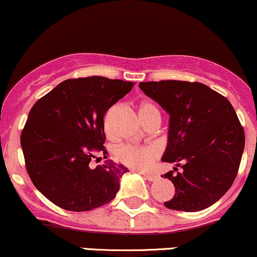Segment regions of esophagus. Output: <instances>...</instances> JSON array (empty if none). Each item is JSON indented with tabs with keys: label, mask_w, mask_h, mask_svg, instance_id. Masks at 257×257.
<instances>
[{
	"label": "esophagus",
	"mask_w": 257,
	"mask_h": 257,
	"mask_svg": "<svg viewBox=\"0 0 257 257\" xmlns=\"http://www.w3.org/2000/svg\"><path fill=\"white\" fill-rule=\"evenodd\" d=\"M143 174V176L145 178L146 180H149V181H156V180L159 179V175H157V174H150V173H141Z\"/></svg>",
	"instance_id": "esophagus-1"
}]
</instances>
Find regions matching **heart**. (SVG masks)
I'll use <instances>...</instances> for the list:
<instances>
[{"mask_svg": "<svg viewBox=\"0 0 257 257\" xmlns=\"http://www.w3.org/2000/svg\"><path fill=\"white\" fill-rule=\"evenodd\" d=\"M153 116L159 117V111L155 105L149 101H143L139 104V117H140L141 122ZM159 153H161V149L156 145H125L118 150L117 157L125 166L134 168L137 170H146L151 167L153 161L158 157Z\"/></svg>", "mask_w": 257, "mask_h": 257, "instance_id": "heart-1", "label": "heart"}]
</instances>
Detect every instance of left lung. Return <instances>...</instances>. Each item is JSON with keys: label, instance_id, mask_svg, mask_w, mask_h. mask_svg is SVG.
<instances>
[{"label": "left lung", "instance_id": "obj_1", "mask_svg": "<svg viewBox=\"0 0 257 257\" xmlns=\"http://www.w3.org/2000/svg\"><path fill=\"white\" fill-rule=\"evenodd\" d=\"M139 87L169 113L162 161L182 169L174 168L162 175L176 191L164 205L180 211L213 205L234 181L245 145L244 129L231 102L198 82H141Z\"/></svg>", "mask_w": 257, "mask_h": 257}]
</instances>
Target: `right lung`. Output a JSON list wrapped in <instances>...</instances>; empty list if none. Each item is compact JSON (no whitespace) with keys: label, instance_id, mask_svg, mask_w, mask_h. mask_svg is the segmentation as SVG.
<instances>
[{"label":"right lung","instance_id":"obj_1","mask_svg":"<svg viewBox=\"0 0 257 257\" xmlns=\"http://www.w3.org/2000/svg\"><path fill=\"white\" fill-rule=\"evenodd\" d=\"M133 82L101 76L66 79L29 112L20 137L25 167L35 187L55 205L88 211L111 202L128 169L107 158L104 116L132 90Z\"/></svg>","mask_w":257,"mask_h":257}]
</instances>
